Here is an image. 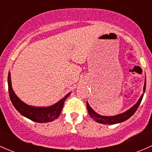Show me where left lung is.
<instances>
[{
  "label": "left lung",
  "instance_id": "obj_1",
  "mask_svg": "<svg viewBox=\"0 0 152 152\" xmlns=\"http://www.w3.org/2000/svg\"><path fill=\"white\" fill-rule=\"evenodd\" d=\"M145 84H146V82H145V84H144V87H143V92H145ZM143 94L142 95L141 97L140 98V99H139L138 102H137V104H136L135 105H134L131 109H130V110H127V111H126L125 113H122V114H119L115 116L100 115L95 113V112L93 110V109L90 107L89 104L87 102V111H88V113L90 115V117H91L93 119H94V120L96 121V122H98V123L103 124H115L121 123V122H124L125 121H126L127 119H129L131 116H132L133 115H134V113H135L136 110H137V108H138L139 105L140 104V102H141L142 97H143Z\"/></svg>",
  "mask_w": 152,
  "mask_h": 152
}]
</instances>
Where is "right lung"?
Masks as SVG:
<instances>
[{
	"instance_id": "1",
	"label": "right lung",
	"mask_w": 152,
	"mask_h": 152,
	"mask_svg": "<svg viewBox=\"0 0 152 152\" xmlns=\"http://www.w3.org/2000/svg\"><path fill=\"white\" fill-rule=\"evenodd\" d=\"M8 87L11 102L15 109L24 117L37 123H47V122L53 121L57 118L63 108L65 101L70 94V93L67 94L59 102L50 107H34L26 104L15 95L12 87L10 73H9L8 75Z\"/></svg>"
}]
</instances>
